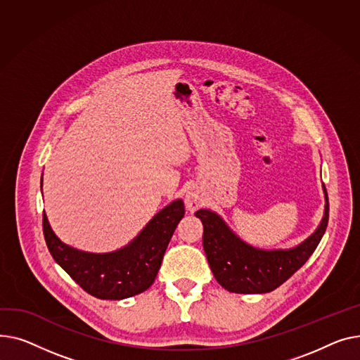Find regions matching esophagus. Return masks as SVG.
I'll use <instances>...</instances> for the list:
<instances>
[{
	"mask_svg": "<svg viewBox=\"0 0 360 360\" xmlns=\"http://www.w3.org/2000/svg\"><path fill=\"white\" fill-rule=\"evenodd\" d=\"M186 206L190 212H195V210L200 206V198L196 192H190L186 196Z\"/></svg>",
	"mask_w": 360,
	"mask_h": 360,
	"instance_id": "esophagus-1",
	"label": "esophagus"
}]
</instances>
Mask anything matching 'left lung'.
Here are the masks:
<instances>
[{
	"label": "left lung",
	"mask_w": 360,
	"mask_h": 360,
	"mask_svg": "<svg viewBox=\"0 0 360 360\" xmlns=\"http://www.w3.org/2000/svg\"><path fill=\"white\" fill-rule=\"evenodd\" d=\"M326 192L324 218L314 234L290 250L264 251L237 238L224 221L207 209L195 214L203 224V250L218 283L236 293H266L279 288L298 271L320 244L328 224Z\"/></svg>",
	"instance_id": "obj_1"
}]
</instances>
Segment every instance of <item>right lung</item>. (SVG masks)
Returning <instances> with one entry per match:
<instances>
[{
	"label": "right lung",
	"mask_w": 360,
	"mask_h": 360,
	"mask_svg": "<svg viewBox=\"0 0 360 360\" xmlns=\"http://www.w3.org/2000/svg\"><path fill=\"white\" fill-rule=\"evenodd\" d=\"M184 217L179 199L164 207L128 245L108 255H91L60 243L44 212V236L55 262L87 293L100 300H124L153 285L173 232Z\"/></svg>",
	"instance_id": "obj_1"
}]
</instances>
